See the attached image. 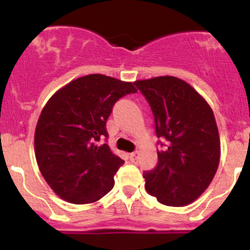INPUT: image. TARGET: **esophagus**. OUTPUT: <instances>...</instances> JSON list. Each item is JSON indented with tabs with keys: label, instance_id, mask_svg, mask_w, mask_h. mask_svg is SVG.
Here are the masks:
<instances>
[{
	"label": "esophagus",
	"instance_id": "obj_1",
	"mask_svg": "<svg viewBox=\"0 0 250 250\" xmlns=\"http://www.w3.org/2000/svg\"><path fill=\"white\" fill-rule=\"evenodd\" d=\"M129 158H130V160L132 161V163H135V161H138V159H139V151L131 152V154H130V155H129Z\"/></svg>",
	"mask_w": 250,
	"mask_h": 250
}]
</instances>
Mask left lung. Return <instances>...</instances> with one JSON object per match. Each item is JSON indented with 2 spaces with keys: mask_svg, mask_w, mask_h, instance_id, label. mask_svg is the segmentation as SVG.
Listing matches in <instances>:
<instances>
[{
  "mask_svg": "<svg viewBox=\"0 0 250 250\" xmlns=\"http://www.w3.org/2000/svg\"><path fill=\"white\" fill-rule=\"evenodd\" d=\"M151 107L159 144L158 165L145 171V189L159 203L184 207L209 187L220 160L213 110L190 85L174 76L134 83Z\"/></svg>",
  "mask_w": 250,
  "mask_h": 250,
  "instance_id": "1",
  "label": "left lung"
}]
</instances>
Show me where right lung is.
Instances as JSON below:
<instances>
[{"mask_svg": "<svg viewBox=\"0 0 250 250\" xmlns=\"http://www.w3.org/2000/svg\"><path fill=\"white\" fill-rule=\"evenodd\" d=\"M132 83L101 74L72 80L55 92L35 130V155L46 183L72 204L98 202L114 188L124 164L109 145L106 121L120 98L134 94Z\"/></svg>", "mask_w": 250, "mask_h": 250, "instance_id": "add662e5", "label": "right lung"}]
</instances>
